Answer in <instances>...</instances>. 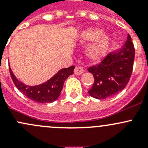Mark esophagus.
<instances>
[{
	"mask_svg": "<svg viewBox=\"0 0 148 148\" xmlns=\"http://www.w3.org/2000/svg\"><path fill=\"white\" fill-rule=\"evenodd\" d=\"M83 71H84V69L82 67H80V66H77L74 70V74H76V75H80V74H82Z\"/></svg>",
	"mask_w": 148,
	"mask_h": 148,
	"instance_id": "obj_1",
	"label": "esophagus"
}]
</instances>
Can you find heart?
I'll use <instances>...</instances> for the list:
<instances>
[{"instance_id":"1","label":"heart","mask_w":148,"mask_h":148,"mask_svg":"<svg viewBox=\"0 0 148 148\" xmlns=\"http://www.w3.org/2000/svg\"><path fill=\"white\" fill-rule=\"evenodd\" d=\"M80 38L83 44L92 41L86 50L89 60L97 62L104 57L110 44V36L107 34L99 28H89L81 33Z\"/></svg>"}]
</instances>
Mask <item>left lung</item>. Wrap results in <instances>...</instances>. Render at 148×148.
Listing matches in <instances>:
<instances>
[{
    "mask_svg": "<svg viewBox=\"0 0 148 148\" xmlns=\"http://www.w3.org/2000/svg\"><path fill=\"white\" fill-rule=\"evenodd\" d=\"M135 47L130 34L127 40L117 53H109L95 65L88 68L94 76L95 82L88 91L89 95L98 99L112 97L125 89L133 69Z\"/></svg>",
    "mask_w": 148,
    "mask_h": 148,
    "instance_id": "left-lung-1",
    "label": "left lung"
}]
</instances>
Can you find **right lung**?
I'll use <instances>...</instances> for the list:
<instances>
[{
    "mask_svg": "<svg viewBox=\"0 0 148 148\" xmlns=\"http://www.w3.org/2000/svg\"><path fill=\"white\" fill-rule=\"evenodd\" d=\"M74 66L61 69L51 79L42 84L28 86L19 82L9 67L10 77L17 89L28 98L39 103H49L56 100L60 95L65 80L74 73Z\"/></svg>",
    "mask_w": 148,
    "mask_h": 148,
    "instance_id": "obj_1",
    "label": "right lung"
}]
</instances>
